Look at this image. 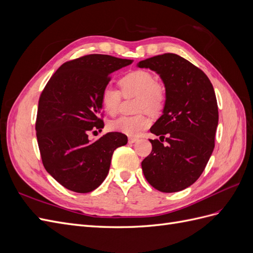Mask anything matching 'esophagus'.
<instances>
[{"label":"esophagus","instance_id":"esophagus-1","mask_svg":"<svg viewBox=\"0 0 253 253\" xmlns=\"http://www.w3.org/2000/svg\"><path fill=\"white\" fill-rule=\"evenodd\" d=\"M137 140H138V139L135 138V137H129V138H128V142L129 143H135Z\"/></svg>","mask_w":253,"mask_h":253}]
</instances>
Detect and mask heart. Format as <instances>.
I'll use <instances>...</instances> for the list:
<instances>
[{
  "mask_svg": "<svg viewBox=\"0 0 253 253\" xmlns=\"http://www.w3.org/2000/svg\"><path fill=\"white\" fill-rule=\"evenodd\" d=\"M124 96H137L136 108L138 111H149L157 113L163 109L166 101L165 87L157 82L150 72L133 71L124 76L119 81ZM121 100L120 91L110 85L102 88L100 93V103L102 109L110 116L118 113ZM151 125V120L145 114L136 116H122L110 121L109 127L114 132L127 136H137L142 129Z\"/></svg>",
  "mask_w": 253,
  "mask_h": 253,
  "instance_id": "1",
  "label": "heart"
}]
</instances>
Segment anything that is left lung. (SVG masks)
<instances>
[{
    "label": "left lung",
    "instance_id": "obj_1",
    "mask_svg": "<svg viewBox=\"0 0 253 253\" xmlns=\"http://www.w3.org/2000/svg\"><path fill=\"white\" fill-rule=\"evenodd\" d=\"M137 66L154 71L166 87L163 115L150 128L160 140L150 139L152 152L141 163L144 177L160 192H178L198 179L213 152L215 93L202 70L175 53L142 60ZM165 134L167 146L161 141Z\"/></svg>",
    "mask_w": 253,
    "mask_h": 253
}]
</instances>
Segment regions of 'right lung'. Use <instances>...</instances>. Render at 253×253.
Wrapping results in <instances>:
<instances>
[{
  "mask_svg": "<svg viewBox=\"0 0 253 253\" xmlns=\"http://www.w3.org/2000/svg\"><path fill=\"white\" fill-rule=\"evenodd\" d=\"M133 60L87 55L61 65L44 87L36 131L43 166L64 188L88 193L108 176L114 151L127 137L111 132L90 141L88 132L101 131L100 93L112 73Z\"/></svg>",
  "mask_w": 253,
  "mask_h": 253,
  "instance_id": "add662e5",
  "label": "right lung"
}]
</instances>
